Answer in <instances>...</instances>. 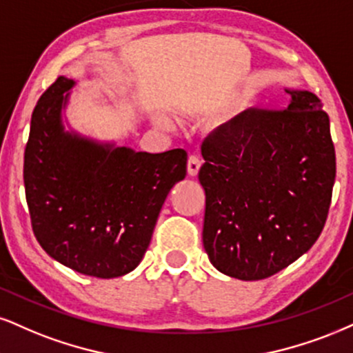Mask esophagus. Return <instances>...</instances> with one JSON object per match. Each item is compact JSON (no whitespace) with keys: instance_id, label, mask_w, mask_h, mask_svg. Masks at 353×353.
Instances as JSON below:
<instances>
[{"instance_id":"34e87169","label":"esophagus","mask_w":353,"mask_h":353,"mask_svg":"<svg viewBox=\"0 0 353 353\" xmlns=\"http://www.w3.org/2000/svg\"><path fill=\"white\" fill-rule=\"evenodd\" d=\"M199 168H201V160L196 155H190L188 159V175L190 176H196Z\"/></svg>"}]
</instances>
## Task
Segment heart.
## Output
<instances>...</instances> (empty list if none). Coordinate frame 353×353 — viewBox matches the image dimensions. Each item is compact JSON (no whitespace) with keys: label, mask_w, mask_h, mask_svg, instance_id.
Wrapping results in <instances>:
<instances>
[{"label":"heart","mask_w":353,"mask_h":353,"mask_svg":"<svg viewBox=\"0 0 353 353\" xmlns=\"http://www.w3.org/2000/svg\"><path fill=\"white\" fill-rule=\"evenodd\" d=\"M159 123L162 124V125H170V123H168V119H165V117H159Z\"/></svg>","instance_id":"b5f03b06"}]
</instances>
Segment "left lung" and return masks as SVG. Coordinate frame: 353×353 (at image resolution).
Instances as JSON below:
<instances>
[{"instance_id": "1", "label": "left lung", "mask_w": 353, "mask_h": 353, "mask_svg": "<svg viewBox=\"0 0 353 353\" xmlns=\"http://www.w3.org/2000/svg\"><path fill=\"white\" fill-rule=\"evenodd\" d=\"M281 110H247L204 139L203 245L237 280H263L314 245L329 214L336 150L311 91Z\"/></svg>"}]
</instances>
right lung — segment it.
Here are the masks:
<instances>
[{
    "label": "right lung",
    "mask_w": 353,
    "mask_h": 353,
    "mask_svg": "<svg viewBox=\"0 0 353 353\" xmlns=\"http://www.w3.org/2000/svg\"><path fill=\"white\" fill-rule=\"evenodd\" d=\"M73 80L42 93L24 150L34 236L52 259L88 276L116 278L141 263L168 191L186 176V152L111 149L65 132Z\"/></svg>",
    "instance_id": "add662e5"
}]
</instances>
